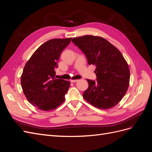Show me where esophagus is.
I'll use <instances>...</instances> for the list:
<instances>
[{"label": "esophagus", "mask_w": 152, "mask_h": 152, "mask_svg": "<svg viewBox=\"0 0 152 152\" xmlns=\"http://www.w3.org/2000/svg\"><path fill=\"white\" fill-rule=\"evenodd\" d=\"M78 80H77V79H76V80H71V82H73V83H74V82H77Z\"/></svg>", "instance_id": "1"}]
</instances>
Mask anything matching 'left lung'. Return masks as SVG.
Wrapping results in <instances>:
<instances>
[{
	"label": "left lung",
	"instance_id": "8db88e82",
	"mask_svg": "<svg viewBox=\"0 0 152 152\" xmlns=\"http://www.w3.org/2000/svg\"><path fill=\"white\" fill-rule=\"evenodd\" d=\"M72 42L86 55L89 65L96 66V80L87 79L84 98L99 109L113 108L127 91L130 71L122 54L108 40L93 35L73 38Z\"/></svg>",
	"mask_w": 152,
	"mask_h": 152
}]
</instances>
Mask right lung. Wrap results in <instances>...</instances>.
Wrapping results in <instances>:
<instances>
[{"label":"right lung","instance_id":"1","mask_svg":"<svg viewBox=\"0 0 152 152\" xmlns=\"http://www.w3.org/2000/svg\"><path fill=\"white\" fill-rule=\"evenodd\" d=\"M72 38L55 39L45 42L26 62L21 77L23 91L29 103L39 110L49 111L65 101L70 82L55 79L60 54Z\"/></svg>","mask_w":152,"mask_h":152}]
</instances>
